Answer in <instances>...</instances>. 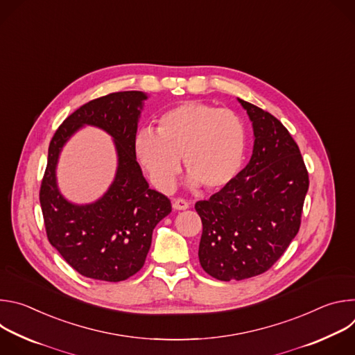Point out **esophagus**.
I'll use <instances>...</instances> for the list:
<instances>
[{
    "label": "esophagus",
    "instance_id": "obj_1",
    "mask_svg": "<svg viewBox=\"0 0 355 355\" xmlns=\"http://www.w3.org/2000/svg\"><path fill=\"white\" fill-rule=\"evenodd\" d=\"M173 208L177 209V211H185L189 208V204L185 200V199H174L173 200Z\"/></svg>",
    "mask_w": 355,
    "mask_h": 355
}]
</instances>
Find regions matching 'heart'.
Wrapping results in <instances>:
<instances>
[{"instance_id":"1","label":"heart","mask_w":355,"mask_h":355,"mask_svg":"<svg viewBox=\"0 0 355 355\" xmlns=\"http://www.w3.org/2000/svg\"><path fill=\"white\" fill-rule=\"evenodd\" d=\"M245 146V128L236 112L196 101L168 110L157 132L141 129L135 140L139 162L160 191L174 187L181 157L189 185L226 187L241 168Z\"/></svg>"}]
</instances>
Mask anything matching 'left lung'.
<instances>
[{"instance_id": "left-lung-1", "label": "left lung", "mask_w": 355, "mask_h": 355, "mask_svg": "<svg viewBox=\"0 0 355 355\" xmlns=\"http://www.w3.org/2000/svg\"><path fill=\"white\" fill-rule=\"evenodd\" d=\"M239 99L254 132L248 164L208 200L202 220L200 267L220 281L266 272L284 254L300 226L309 175L286 128L271 114Z\"/></svg>"}]
</instances>
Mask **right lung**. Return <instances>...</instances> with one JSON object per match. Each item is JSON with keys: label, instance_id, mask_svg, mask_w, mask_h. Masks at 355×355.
Returning a JSON list of instances; mask_svg holds the SVG:
<instances>
[{"label": "right lung", "instance_id": "1", "mask_svg": "<svg viewBox=\"0 0 355 355\" xmlns=\"http://www.w3.org/2000/svg\"><path fill=\"white\" fill-rule=\"evenodd\" d=\"M147 94L112 92L89 101L56 130L49 146L40 187L47 239L78 274L108 282L125 281L144 264L157 223L171 212L170 199L150 189L136 160L135 140ZM83 125H95L114 139L119 167L107 192L91 205L66 200L55 170L62 147Z\"/></svg>", "mask_w": 355, "mask_h": 355}]
</instances>
